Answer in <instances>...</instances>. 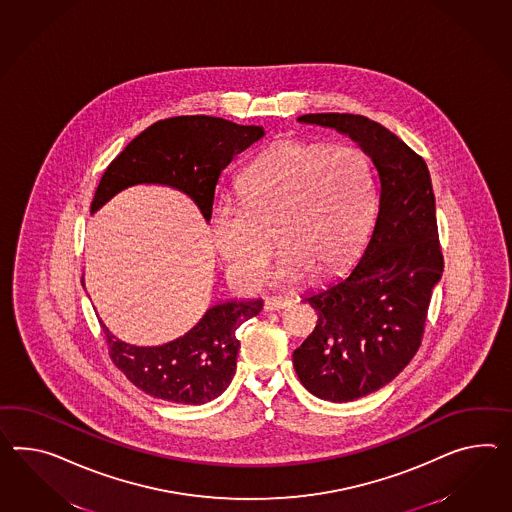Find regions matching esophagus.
Instances as JSON below:
<instances>
[{
  "mask_svg": "<svg viewBox=\"0 0 512 512\" xmlns=\"http://www.w3.org/2000/svg\"><path fill=\"white\" fill-rule=\"evenodd\" d=\"M291 301L288 299H280V297H267L265 302H263V310L265 312H275V310H284V308H288Z\"/></svg>",
  "mask_w": 512,
  "mask_h": 512,
  "instance_id": "obj_1",
  "label": "esophagus"
}]
</instances>
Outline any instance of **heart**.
<instances>
[{
  "label": "heart",
  "instance_id": "b5f03b06",
  "mask_svg": "<svg viewBox=\"0 0 512 512\" xmlns=\"http://www.w3.org/2000/svg\"><path fill=\"white\" fill-rule=\"evenodd\" d=\"M236 189L241 204L217 202L210 232L228 280L245 291L269 263V232L280 249L271 280L297 284L340 271L373 223V171L354 146L278 143L241 172Z\"/></svg>",
  "mask_w": 512,
  "mask_h": 512
}]
</instances>
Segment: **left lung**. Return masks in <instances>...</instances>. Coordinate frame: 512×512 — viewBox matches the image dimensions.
<instances>
[{
    "label": "left lung",
    "instance_id": "8db88e82",
    "mask_svg": "<svg viewBox=\"0 0 512 512\" xmlns=\"http://www.w3.org/2000/svg\"><path fill=\"white\" fill-rule=\"evenodd\" d=\"M297 120L349 135L379 172V215L366 250L349 275L304 297L317 325L293 351L310 394L347 403L392 382L420 349L444 271L433 184L423 158L375 120L349 113Z\"/></svg>",
    "mask_w": 512,
    "mask_h": 512
}]
</instances>
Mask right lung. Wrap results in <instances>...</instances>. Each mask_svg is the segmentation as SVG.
<instances>
[{"instance_id": "add662e5", "label": "right lung", "mask_w": 512, "mask_h": 512, "mask_svg": "<svg viewBox=\"0 0 512 512\" xmlns=\"http://www.w3.org/2000/svg\"><path fill=\"white\" fill-rule=\"evenodd\" d=\"M263 135L262 126H241L206 115L159 120L139 133L105 169L91 213L132 185L158 184L182 191L210 221L221 172ZM262 308V299L219 302L184 336L156 347L118 340L102 321L100 325L113 364L139 390L171 403L204 405L223 394L234 379L239 351L236 330Z\"/></svg>"}]
</instances>
